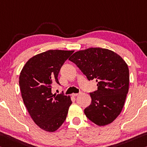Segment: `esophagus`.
Returning a JSON list of instances; mask_svg holds the SVG:
<instances>
[{
    "label": "esophagus",
    "instance_id": "esophagus-1",
    "mask_svg": "<svg viewBox=\"0 0 147 147\" xmlns=\"http://www.w3.org/2000/svg\"><path fill=\"white\" fill-rule=\"evenodd\" d=\"M80 93H78V94H73V95H73V97H76V96H78V95H80Z\"/></svg>",
    "mask_w": 147,
    "mask_h": 147
}]
</instances>
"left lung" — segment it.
I'll return each instance as SVG.
<instances>
[{
    "label": "left lung",
    "mask_w": 147,
    "mask_h": 147,
    "mask_svg": "<svg viewBox=\"0 0 147 147\" xmlns=\"http://www.w3.org/2000/svg\"><path fill=\"white\" fill-rule=\"evenodd\" d=\"M69 59L88 80L97 82V90L90 94L92 103L84 109L86 117L99 126L111 124L122 111L129 90L127 63L113 51L101 48L78 51Z\"/></svg>",
    "instance_id": "left-lung-1"
}]
</instances>
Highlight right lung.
<instances>
[{
  "mask_svg": "<svg viewBox=\"0 0 147 147\" xmlns=\"http://www.w3.org/2000/svg\"><path fill=\"white\" fill-rule=\"evenodd\" d=\"M73 50H50L28 60L21 71L19 84L25 107L34 123L44 131L54 132L67 118L71 97L53 94L52 88L59 84L58 74Z\"/></svg>",
  "mask_w": 147,
  "mask_h": 147,
  "instance_id": "add662e5",
  "label": "right lung"
}]
</instances>
